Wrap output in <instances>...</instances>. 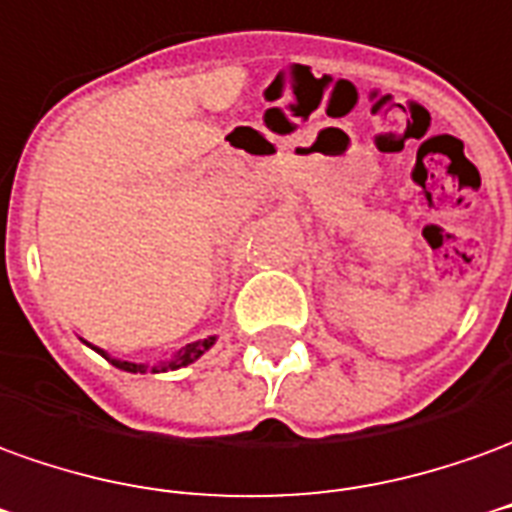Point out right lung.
Returning a JSON list of instances; mask_svg holds the SVG:
<instances>
[{"label":"right lung","mask_w":512,"mask_h":512,"mask_svg":"<svg viewBox=\"0 0 512 512\" xmlns=\"http://www.w3.org/2000/svg\"><path fill=\"white\" fill-rule=\"evenodd\" d=\"M213 343H216V335H207V338H202V341H194V343H188V346H182L177 355L169 357V360H160V363H155V366H149V363H130V360L110 357L105 349H96V346H91V349L105 357L107 363H113L116 368H121V371H130V374H146V371H152V374H160V371H177V368L191 366V363H196L199 357L205 355Z\"/></svg>","instance_id":"add662e5"}]
</instances>
